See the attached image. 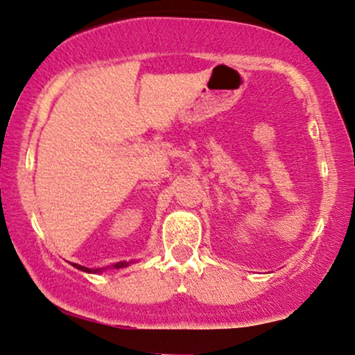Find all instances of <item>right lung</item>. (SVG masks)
<instances>
[{
  "label": "right lung",
  "instance_id": "obj_1",
  "mask_svg": "<svg viewBox=\"0 0 355 355\" xmlns=\"http://www.w3.org/2000/svg\"><path fill=\"white\" fill-rule=\"evenodd\" d=\"M76 269H80V270H83V272H102L104 269H89V267H85V266H80V264H73ZM126 266H130V263H126V261H120V263H116V264H114L112 267H114V269H121V267H126Z\"/></svg>",
  "mask_w": 355,
  "mask_h": 355
}]
</instances>
